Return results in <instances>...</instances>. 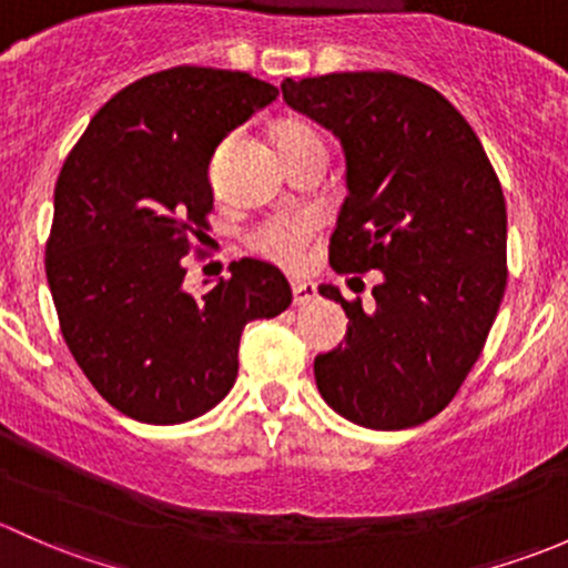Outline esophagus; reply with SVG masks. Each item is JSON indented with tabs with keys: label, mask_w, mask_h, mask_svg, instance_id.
Segmentation results:
<instances>
[{
	"label": "esophagus",
	"mask_w": 568,
	"mask_h": 568,
	"mask_svg": "<svg viewBox=\"0 0 568 568\" xmlns=\"http://www.w3.org/2000/svg\"><path fill=\"white\" fill-rule=\"evenodd\" d=\"M317 297V286L312 282H292V301H295V306H303V303L314 301Z\"/></svg>",
	"instance_id": "obj_1"
}]
</instances>
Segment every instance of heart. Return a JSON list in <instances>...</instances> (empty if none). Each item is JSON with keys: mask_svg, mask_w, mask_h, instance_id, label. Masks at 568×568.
Returning <instances> with one entry per match:
<instances>
[{"mask_svg": "<svg viewBox=\"0 0 568 568\" xmlns=\"http://www.w3.org/2000/svg\"><path fill=\"white\" fill-rule=\"evenodd\" d=\"M273 136H276V144L284 158L303 153V150L323 148V139L317 136V131L303 120H282L273 128ZM317 215H278V219H271L251 235V245L262 256H267L278 267H284V271H301V267H306L308 256H312V245L317 241Z\"/></svg>", "mask_w": 568, "mask_h": 568, "instance_id": "b5f03b06", "label": "heart"}]
</instances>
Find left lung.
Listing matches in <instances>:
<instances>
[{
	"instance_id": "left-lung-1",
	"label": "left lung",
	"mask_w": 568,
	"mask_h": 568,
	"mask_svg": "<svg viewBox=\"0 0 568 568\" xmlns=\"http://www.w3.org/2000/svg\"><path fill=\"white\" fill-rule=\"evenodd\" d=\"M282 92L347 158L331 267L383 276L372 308L320 286L349 317L344 342L314 358L320 394L366 429L424 424L457 396L506 292L498 174L465 116L410 75L284 79Z\"/></svg>"
}]
</instances>
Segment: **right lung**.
Listing matches in <instances>:
<instances>
[{
	"mask_svg": "<svg viewBox=\"0 0 568 568\" xmlns=\"http://www.w3.org/2000/svg\"><path fill=\"white\" fill-rule=\"evenodd\" d=\"M276 95L241 70L144 75L92 116L57 178L45 278L60 331L128 418L183 424L213 410L235 385L243 327L292 303L284 273L248 256L207 295L183 290V256L210 230V158Z\"/></svg>",
	"mask_w": 568,
	"mask_h": 568,
	"instance_id": "obj_1",
	"label": "right lung"
}]
</instances>
